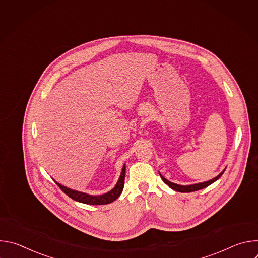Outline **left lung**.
<instances>
[{
	"instance_id": "1",
	"label": "left lung",
	"mask_w": 258,
	"mask_h": 258,
	"mask_svg": "<svg viewBox=\"0 0 258 258\" xmlns=\"http://www.w3.org/2000/svg\"><path fill=\"white\" fill-rule=\"evenodd\" d=\"M225 169L220 172L217 176L209 179V180H206V181H203V182H198V183H193V185H187V186H182V185H177V183H174V182H171L169 181L168 179H166L164 176L161 175V173L159 172L162 180L166 183V185L171 188L172 190L176 191V192H180V193H190V192H195V191H198V190H201V189H204L206 187H208L209 185H211L212 182H214L215 180H217L220 176L223 175Z\"/></svg>"
}]
</instances>
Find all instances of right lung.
Here are the masks:
<instances>
[{
  "instance_id": "1",
  "label": "right lung",
  "mask_w": 258,
  "mask_h": 258,
  "mask_svg": "<svg viewBox=\"0 0 258 258\" xmlns=\"http://www.w3.org/2000/svg\"><path fill=\"white\" fill-rule=\"evenodd\" d=\"M124 177H125V164L122 167L120 176H119V178L116 182L115 187L112 190H110L109 192H107L105 194H102V195H90V194H87V193H84V192L72 190L70 188H67V187L61 185V183L57 182L55 179L54 180L56 181V183L59 186V188L66 195H68L71 199L76 200L78 202H81V203L90 204V205H103V204H108V203L113 202L114 200H116L120 196V194L123 190V186H124Z\"/></svg>"
}]
</instances>
